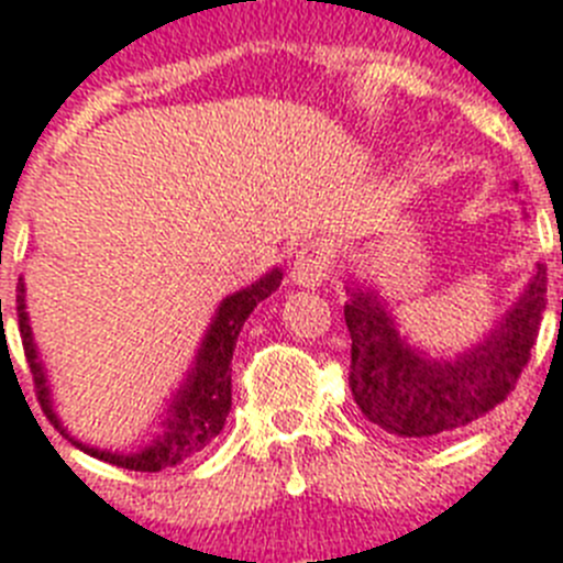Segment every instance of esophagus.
Here are the masks:
<instances>
[{"label":"esophagus","mask_w":563,"mask_h":563,"mask_svg":"<svg viewBox=\"0 0 563 563\" xmlns=\"http://www.w3.org/2000/svg\"><path fill=\"white\" fill-rule=\"evenodd\" d=\"M334 266V254L325 243H309L297 252L295 263H291V280L297 286H306V289H314L323 280H329Z\"/></svg>","instance_id":"obj_1"}]
</instances>
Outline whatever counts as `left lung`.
Wrapping results in <instances>:
<instances>
[{
    "mask_svg": "<svg viewBox=\"0 0 563 563\" xmlns=\"http://www.w3.org/2000/svg\"><path fill=\"white\" fill-rule=\"evenodd\" d=\"M346 295L343 318L352 334L349 386L354 404L386 432L438 438L493 412L515 389L547 309V268L538 263L530 283L493 329L452 357H434L415 346L380 291L354 274H349Z\"/></svg>",
    "mask_w": 563,
    "mask_h": 563,
    "instance_id": "obj_1",
    "label": "left lung"
}]
</instances>
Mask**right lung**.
<instances>
[{
  "instance_id": "add662e5",
  "label": "right lung",
  "mask_w": 563,
  "mask_h": 563,
  "mask_svg": "<svg viewBox=\"0 0 563 563\" xmlns=\"http://www.w3.org/2000/svg\"><path fill=\"white\" fill-rule=\"evenodd\" d=\"M283 280L280 268H272L252 286L223 297L220 306L214 309L209 329L202 334L200 349L194 354L191 369L186 372L183 384L174 389V395L165 400L163 415L157 418V432L151 434L148 441L140 450H99L91 443L77 441L63 423V418L54 409V391H51V377L45 363L40 357L36 340H33L31 318H27L25 303V280L19 277L16 286V314H19V334H22V346H25L27 366H31L33 384H36V398H40L42 412L48 415L59 432L68 438L77 450L88 452L91 457H99L106 464L122 466V470L134 472H159L168 466H177L197 452H202L214 441L217 434L223 432L225 418L231 409V357L238 346L240 329L249 320L260 300H266L277 291ZM2 306V300H0Z\"/></svg>"
}]
</instances>
